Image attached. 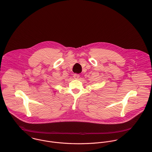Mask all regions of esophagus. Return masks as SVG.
<instances>
[{"label": "esophagus", "mask_w": 152, "mask_h": 152, "mask_svg": "<svg viewBox=\"0 0 152 152\" xmlns=\"http://www.w3.org/2000/svg\"><path fill=\"white\" fill-rule=\"evenodd\" d=\"M80 77V75H79V74H76V73H75V74H74L73 75V77L75 78V79H78L79 77Z\"/></svg>", "instance_id": "obj_1"}]
</instances>
